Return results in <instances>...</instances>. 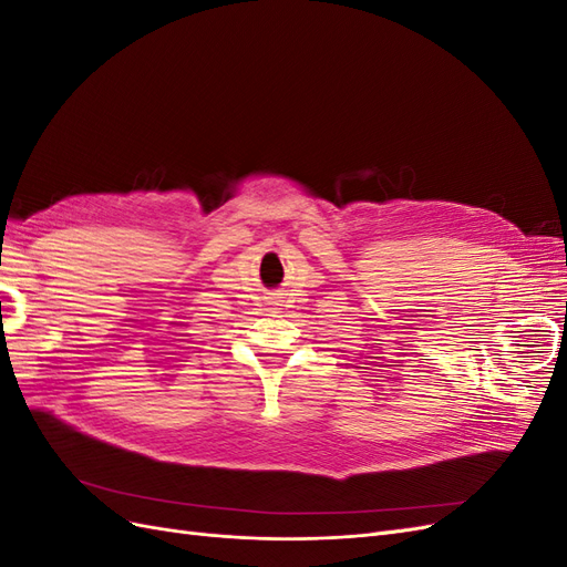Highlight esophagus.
<instances>
[{"instance_id":"obj_1","label":"esophagus","mask_w":567,"mask_h":567,"mask_svg":"<svg viewBox=\"0 0 567 567\" xmlns=\"http://www.w3.org/2000/svg\"><path fill=\"white\" fill-rule=\"evenodd\" d=\"M281 302H284V300H281V296H271V305H274V307H279Z\"/></svg>"}]
</instances>
